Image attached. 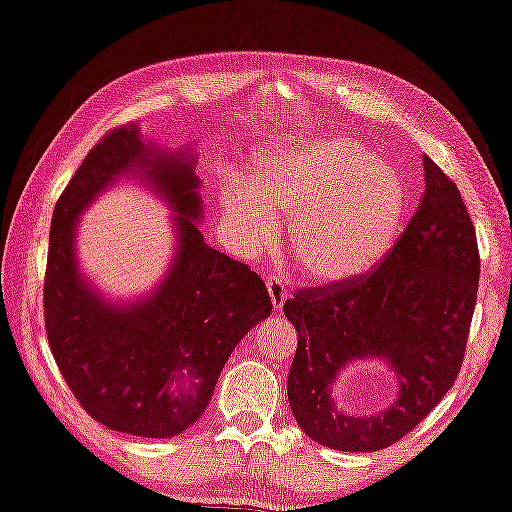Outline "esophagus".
Listing matches in <instances>:
<instances>
[{"instance_id":"esophagus-1","label":"esophagus","mask_w":512,"mask_h":512,"mask_svg":"<svg viewBox=\"0 0 512 512\" xmlns=\"http://www.w3.org/2000/svg\"><path fill=\"white\" fill-rule=\"evenodd\" d=\"M266 291H269L273 312H280L282 307H285V300H287L285 282H282V278H278V275H271V278L266 280Z\"/></svg>"}]
</instances>
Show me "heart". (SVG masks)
Masks as SVG:
<instances>
[{
  "instance_id": "b5f03b06",
  "label": "heart",
  "mask_w": 512,
  "mask_h": 512,
  "mask_svg": "<svg viewBox=\"0 0 512 512\" xmlns=\"http://www.w3.org/2000/svg\"><path fill=\"white\" fill-rule=\"evenodd\" d=\"M221 207L248 246L271 241V212L291 218L289 250L300 271L316 285H346L392 253L408 221L410 191L364 143L323 136L259 154L250 189L232 186Z\"/></svg>"
}]
</instances>
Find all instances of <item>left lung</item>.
Instances as JSON below:
<instances>
[{
	"instance_id": "8db88e82",
	"label": "left lung",
	"mask_w": 512,
	"mask_h": 512,
	"mask_svg": "<svg viewBox=\"0 0 512 512\" xmlns=\"http://www.w3.org/2000/svg\"><path fill=\"white\" fill-rule=\"evenodd\" d=\"M424 198L376 271L346 285L305 289L287 300L298 332L289 369L291 412L314 442L378 451L408 435L456 383L472 323L476 232L458 186L424 157ZM383 361L400 394L373 416H348L331 389L348 363Z\"/></svg>"
}]
</instances>
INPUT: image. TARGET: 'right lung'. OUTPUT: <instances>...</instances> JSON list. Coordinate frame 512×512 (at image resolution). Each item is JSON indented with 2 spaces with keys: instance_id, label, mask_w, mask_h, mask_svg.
I'll return each mask as SVG.
<instances>
[{
  "instance_id": "right-lung-1",
  "label": "right lung",
  "mask_w": 512,
  "mask_h": 512,
  "mask_svg": "<svg viewBox=\"0 0 512 512\" xmlns=\"http://www.w3.org/2000/svg\"><path fill=\"white\" fill-rule=\"evenodd\" d=\"M141 181L174 212V262L136 301H111L80 273L78 216L122 177ZM196 152L113 129L72 175L54 207L45 273V330L56 364L88 415L136 437L182 433L212 401L246 332L271 314L262 278L207 246Z\"/></svg>"
}]
</instances>
